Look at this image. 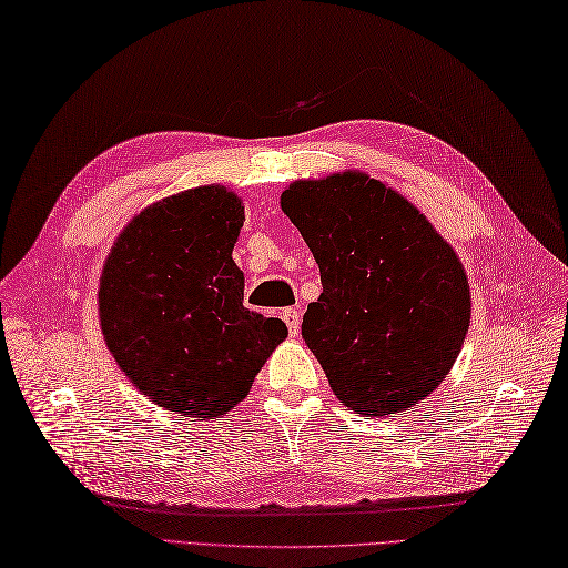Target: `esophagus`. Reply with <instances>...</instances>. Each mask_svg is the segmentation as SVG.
I'll list each match as a JSON object with an SVG mask.
<instances>
[{
	"label": "esophagus",
	"mask_w": 568,
	"mask_h": 568,
	"mask_svg": "<svg viewBox=\"0 0 568 568\" xmlns=\"http://www.w3.org/2000/svg\"><path fill=\"white\" fill-rule=\"evenodd\" d=\"M282 321L286 323L288 332H292V337L298 335V327H301V315L296 308H284L282 311Z\"/></svg>",
	"instance_id": "esophagus-1"
}]
</instances>
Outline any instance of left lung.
Returning a JSON list of instances; mask_svg holds the SVG:
<instances>
[{
  "mask_svg": "<svg viewBox=\"0 0 568 568\" xmlns=\"http://www.w3.org/2000/svg\"><path fill=\"white\" fill-rule=\"evenodd\" d=\"M321 267L323 294L301 335L329 388L356 414L385 417L432 395L469 327L460 257L399 192L358 171L282 192Z\"/></svg>",
  "mask_w": 568,
  "mask_h": 568,
  "instance_id": "1",
  "label": "left lung"
}]
</instances>
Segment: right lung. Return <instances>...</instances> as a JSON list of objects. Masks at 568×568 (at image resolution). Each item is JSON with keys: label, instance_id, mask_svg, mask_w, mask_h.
<instances>
[{"label": "right lung", "instance_id": "add662e5", "mask_svg": "<svg viewBox=\"0 0 568 568\" xmlns=\"http://www.w3.org/2000/svg\"><path fill=\"white\" fill-rule=\"evenodd\" d=\"M245 212L224 185L149 204L122 229L99 286L110 354L159 407L212 419L236 407L288 329L243 306L233 262Z\"/></svg>", "mask_w": 568, "mask_h": 568}]
</instances>
